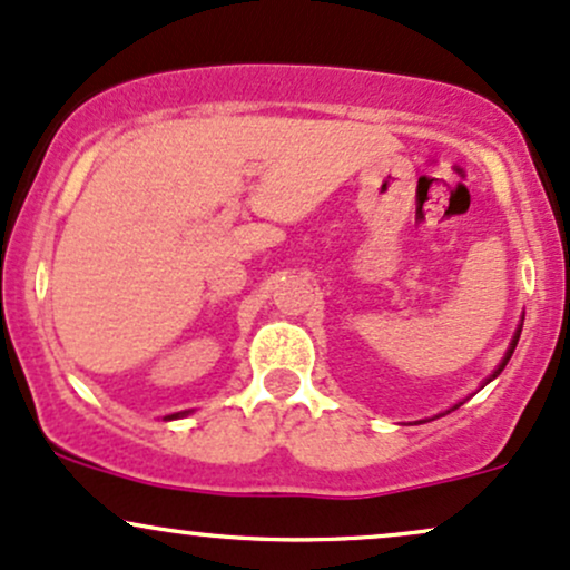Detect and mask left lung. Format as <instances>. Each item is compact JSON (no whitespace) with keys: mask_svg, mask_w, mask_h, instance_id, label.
I'll use <instances>...</instances> for the list:
<instances>
[{"mask_svg":"<svg viewBox=\"0 0 570 570\" xmlns=\"http://www.w3.org/2000/svg\"><path fill=\"white\" fill-rule=\"evenodd\" d=\"M522 320H525V312H522ZM522 320H520V325H517L514 336H511V342H509V350H507V355H503V357H501V363H498V366H495V371H492V374L488 376V380H484V382H482V387H484V385H488V382H492V380H495V376H498V374H501V371H503V368H507L509 357H511V353H514L517 342H520V334H522ZM458 406H463V401H458V404H455V406H450V409H446V412H444V414L455 412V409H458ZM439 417H441V414H439Z\"/></svg>","mask_w":570,"mask_h":570,"instance_id":"1","label":"left lung"}]
</instances>
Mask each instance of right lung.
<instances>
[{
	"label": "right lung",
	"instance_id": "1",
	"mask_svg": "<svg viewBox=\"0 0 570 570\" xmlns=\"http://www.w3.org/2000/svg\"><path fill=\"white\" fill-rule=\"evenodd\" d=\"M185 414H188V412H175V414H166L164 420H177V417H185Z\"/></svg>",
	"mask_w": 570,
	"mask_h": 570
}]
</instances>
